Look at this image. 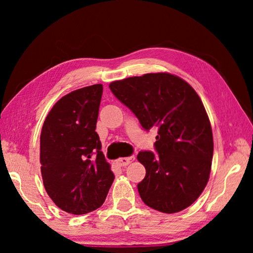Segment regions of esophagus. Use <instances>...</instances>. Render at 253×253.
<instances>
[{"instance_id":"esophagus-1","label":"esophagus","mask_w":253,"mask_h":253,"mask_svg":"<svg viewBox=\"0 0 253 253\" xmlns=\"http://www.w3.org/2000/svg\"><path fill=\"white\" fill-rule=\"evenodd\" d=\"M135 160L134 156H129V157H122V158H118L116 161V164L119 166H126L131 163L132 161Z\"/></svg>"}]
</instances>
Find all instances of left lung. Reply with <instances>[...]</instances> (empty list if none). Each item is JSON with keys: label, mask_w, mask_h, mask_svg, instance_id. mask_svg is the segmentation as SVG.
<instances>
[{"label": "left lung", "mask_w": 253, "mask_h": 253, "mask_svg": "<svg viewBox=\"0 0 253 253\" xmlns=\"http://www.w3.org/2000/svg\"><path fill=\"white\" fill-rule=\"evenodd\" d=\"M109 88L144 129L158 127L157 155L149 151L137 155L146 169L137 185L143 202L163 213L190 207L207 186L213 157L211 124L198 93L168 72L113 81Z\"/></svg>", "instance_id": "8db88e82"}]
</instances>
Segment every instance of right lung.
I'll list each match as a JSON object with an SVG mask.
<instances>
[{
    "instance_id": "obj_1",
    "label": "right lung",
    "mask_w": 253,
    "mask_h": 253,
    "mask_svg": "<svg viewBox=\"0 0 253 253\" xmlns=\"http://www.w3.org/2000/svg\"><path fill=\"white\" fill-rule=\"evenodd\" d=\"M101 95L102 84H97L63 96L41 130L40 163L46 193L58 208L76 215L100 208L115 178L95 131Z\"/></svg>"
}]
</instances>
